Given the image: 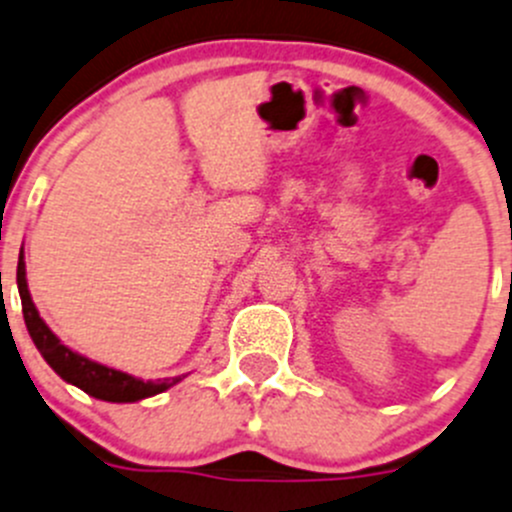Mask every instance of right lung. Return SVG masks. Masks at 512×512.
<instances>
[{"mask_svg": "<svg viewBox=\"0 0 512 512\" xmlns=\"http://www.w3.org/2000/svg\"><path fill=\"white\" fill-rule=\"evenodd\" d=\"M17 287L19 297H22V312H24V325H27L29 337L42 352L47 365L62 377L64 382H72L79 390L97 400H107V403H137V400L152 398L157 393H165L167 388L177 385L182 377H167V380H140L135 375H127L122 370H112L107 365L89 360V357L79 355V352L69 350L62 345L57 335L47 327V322L39 317L37 307H34L32 295L27 287V270H24V255H19L17 265Z\"/></svg>", "mask_w": 512, "mask_h": 512, "instance_id": "add662e5", "label": "right lung"}]
</instances>
